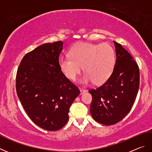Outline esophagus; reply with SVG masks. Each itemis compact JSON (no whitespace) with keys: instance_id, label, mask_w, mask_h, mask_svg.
Wrapping results in <instances>:
<instances>
[{"instance_id":"34e87169","label":"esophagus","mask_w":152,"mask_h":152,"mask_svg":"<svg viewBox=\"0 0 152 152\" xmlns=\"http://www.w3.org/2000/svg\"><path fill=\"white\" fill-rule=\"evenodd\" d=\"M80 94H83L84 92H86V90L82 89V88H80Z\"/></svg>"}]
</instances>
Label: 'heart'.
Returning a JSON list of instances; mask_svg holds the SVG:
<instances>
[{"label":"heart","instance_id":"heart-1","mask_svg":"<svg viewBox=\"0 0 152 152\" xmlns=\"http://www.w3.org/2000/svg\"><path fill=\"white\" fill-rule=\"evenodd\" d=\"M69 56L60 58L59 67L65 76L72 80L76 79L82 66L86 72L80 80L84 84L92 81L96 84H102L112 73L115 54L108 43H77L70 48Z\"/></svg>","mask_w":152,"mask_h":152}]
</instances>
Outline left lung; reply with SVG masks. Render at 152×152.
<instances>
[{"label": "left lung", "instance_id": "8db88e82", "mask_svg": "<svg viewBox=\"0 0 152 152\" xmlns=\"http://www.w3.org/2000/svg\"><path fill=\"white\" fill-rule=\"evenodd\" d=\"M116 62L111 75L96 89L89 90L92 101L91 113L104 125L119 122L133 107L140 86V70L130 53L114 42Z\"/></svg>", "mask_w": 152, "mask_h": 152}]
</instances>
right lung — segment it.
<instances>
[{"label": "right lung", "instance_id": "add662e5", "mask_svg": "<svg viewBox=\"0 0 152 152\" xmlns=\"http://www.w3.org/2000/svg\"><path fill=\"white\" fill-rule=\"evenodd\" d=\"M62 49L61 41L36 48L22 59L17 72V94L25 112L35 125L48 131L66 124L70 107L80 94L59 67Z\"/></svg>", "mask_w": 152, "mask_h": 152}]
</instances>
